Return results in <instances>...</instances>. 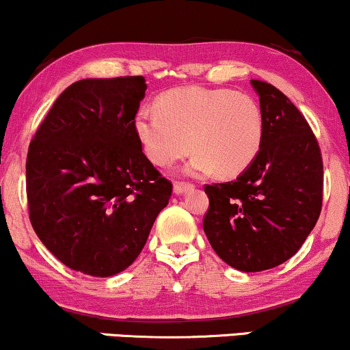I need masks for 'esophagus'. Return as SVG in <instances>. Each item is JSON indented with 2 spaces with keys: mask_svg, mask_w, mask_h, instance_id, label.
Wrapping results in <instances>:
<instances>
[{
  "mask_svg": "<svg viewBox=\"0 0 350 350\" xmlns=\"http://www.w3.org/2000/svg\"><path fill=\"white\" fill-rule=\"evenodd\" d=\"M195 187L191 182H175L174 185V191L176 193V195H182V193L191 190V188Z\"/></svg>",
  "mask_w": 350,
  "mask_h": 350,
  "instance_id": "esophagus-1",
  "label": "esophagus"
}]
</instances>
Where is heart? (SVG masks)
Segmentation results:
<instances>
[{
  "label": "heart",
  "instance_id": "heart-1",
  "mask_svg": "<svg viewBox=\"0 0 350 350\" xmlns=\"http://www.w3.org/2000/svg\"><path fill=\"white\" fill-rule=\"evenodd\" d=\"M157 111L142 109L135 133L142 149L157 165H170L193 150L188 170L237 176L260 150L264 116L245 93L217 88H176L160 94Z\"/></svg>",
  "mask_w": 350,
  "mask_h": 350
}]
</instances>
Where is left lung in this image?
Listing matches in <instances>:
<instances>
[{"label": "left lung", "mask_w": 350, "mask_h": 350, "mask_svg": "<svg viewBox=\"0 0 350 350\" xmlns=\"http://www.w3.org/2000/svg\"><path fill=\"white\" fill-rule=\"evenodd\" d=\"M264 116L254 162L234 182L204 187L203 229L228 265L260 272L298 252L323 206V157L310 124L273 85L250 80Z\"/></svg>", "instance_id": "obj_1"}]
</instances>
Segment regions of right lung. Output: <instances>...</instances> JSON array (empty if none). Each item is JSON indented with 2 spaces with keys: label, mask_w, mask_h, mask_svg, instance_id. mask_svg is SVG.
Listing matches in <instances>:
<instances>
[{
  "label": "right lung",
  "mask_w": 350,
  "mask_h": 350,
  "mask_svg": "<svg viewBox=\"0 0 350 350\" xmlns=\"http://www.w3.org/2000/svg\"><path fill=\"white\" fill-rule=\"evenodd\" d=\"M144 77L86 78L57 98L29 144V219L64 265L92 277L127 269L168 204L172 182L135 133Z\"/></svg>",
  "instance_id": "obj_1"
}]
</instances>
